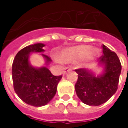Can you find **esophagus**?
Masks as SVG:
<instances>
[{
	"instance_id": "1",
	"label": "esophagus",
	"mask_w": 128,
	"mask_h": 128,
	"mask_svg": "<svg viewBox=\"0 0 128 128\" xmlns=\"http://www.w3.org/2000/svg\"><path fill=\"white\" fill-rule=\"evenodd\" d=\"M70 70H71V68H66L65 70L63 71V75H66L67 72H69V71H70Z\"/></svg>"
}]
</instances>
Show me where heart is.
Here are the masks:
<instances>
[{
  "mask_svg": "<svg viewBox=\"0 0 128 128\" xmlns=\"http://www.w3.org/2000/svg\"><path fill=\"white\" fill-rule=\"evenodd\" d=\"M99 50L97 48H92L90 46L80 45L64 48L59 53L58 58L63 62H73L80 60V65L84 66L90 60H94L99 56Z\"/></svg>",
  "mask_w": 128,
  "mask_h": 128,
  "instance_id": "b5f03b06",
  "label": "heart"
}]
</instances>
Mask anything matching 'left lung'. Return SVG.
<instances>
[{
    "label": "left lung",
    "mask_w": 128,
    "mask_h": 128,
    "mask_svg": "<svg viewBox=\"0 0 128 128\" xmlns=\"http://www.w3.org/2000/svg\"><path fill=\"white\" fill-rule=\"evenodd\" d=\"M103 56L99 59V64L103 67V72L96 74L91 70L80 68L75 70L78 79L75 84V91L84 104L97 106L104 104L114 94L118 88L121 64L114 52L103 44Z\"/></svg>",
    "instance_id": "1"
}]
</instances>
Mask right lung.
I'll use <instances>...</instances> for the list:
<instances>
[{
    "label": "right lung",
    "mask_w": 128,
    "mask_h": 128,
    "mask_svg": "<svg viewBox=\"0 0 128 128\" xmlns=\"http://www.w3.org/2000/svg\"><path fill=\"white\" fill-rule=\"evenodd\" d=\"M44 44L37 43L23 48L18 52L12 64L14 88L24 102L36 107L46 105L56 95L57 86L62 75L55 76L47 68L51 60L42 53L44 58V66L34 67L29 62L32 53H44Z\"/></svg>",
    "instance_id": "add662e5"
}]
</instances>
